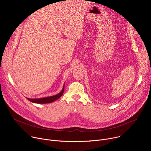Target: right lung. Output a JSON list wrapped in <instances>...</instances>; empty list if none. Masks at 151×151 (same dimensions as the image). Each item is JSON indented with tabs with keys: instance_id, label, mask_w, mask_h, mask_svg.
I'll list each match as a JSON object with an SVG mask.
<instances>
[{
	"instance_id": "right-lung-1",
	"label": "right lung",
	"mask_w": 151,
	"mask_h": 151,
	"mask_svg": "<svg viewBox=\"0 0 151 151\" xmlns=\"http://www.w3.org/2000/svg\"><path fill=\"white\" fill-rule=\"evenodd\" d=\"M64 90V85L63 86V88L61 91L57 95H55L53 96H50V97H44V98H40V99H29V98H27V99L30 101L35 103H39V104L49 103L53 102L54 101L58 99L63 95Z\"/></svg>"
}]
</instances>
